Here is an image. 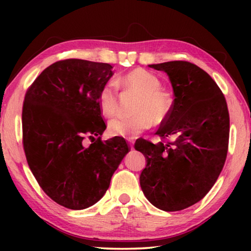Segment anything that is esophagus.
<instances>
[{"label": "esophagus", "instance_id": "34e87169", "mask_svg": "<svg viewBox=\"0 0 251 251\" xmlns=\"http://www.w3.org/2000/svg\"><path fill=\"white\" fill-rule=\"evenodd\" d=\"M127 142L129 143L130 147L133 148V146H134V143H135V138H134V137H129V138H127Z\"/></svg>", "mask_w": 251, "mask_h": 251}]
</instances>
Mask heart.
<instances>
[{"label": "heart", "mask_w": 251, "mask_h": 251, "mask_svg": "<svg viewBox=\"0 0 251 251\" xmlns=\"http://www.w3.org/2000/svg\"><path fill=\"white\" fill-rule=\"evenodd\" d=\"M125 88L137 93L131 116H116L107 126L110 136L134 137L154 125L163 122L171 110V100L160 90V80L155 74L144 69H135L123 75L120 80ZM97 105L106 117L115 115L118 109L116 85L108 82L100 88L97 95Z\"/></svg>", "instance_id": "heart-1"}]
</instances>
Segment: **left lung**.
<instances>
[{
	"label": "left lung",
	"instance_id": "8db88e82",
	"mask_svg": "<svg viewBox=\"0 0 251 251\" xmlns=\"http://www.w3.org/2000/svg\"><path fill=\"white\" fill-rule=\"evenodd\" d=\"M150 67L167 73L175 100L156 131L161 142L138 138L135 143L147 160L139 182L155 207L178 211L201 201L223 171L228 107L215 80L193 63L173 61Z\"/></svg>",
	"mask_w": 251,
	"mask_h": 251
}]
</instances>
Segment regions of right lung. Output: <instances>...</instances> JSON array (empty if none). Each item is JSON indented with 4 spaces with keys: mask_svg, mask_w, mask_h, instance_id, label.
<instances>
[{
    "mask_svg": "<svg viewBox=\"0 0 251 251\" xmlns=\"http://www.w3.org/2000/svg\"><path fill=\"white\" fill-rule=\"evenodd\" d=\"M113 66L85 59L55 62L28 87L22 110L23 147L41 188L58 205L80 210L108 189L130 147L120 136L101 141L106 128L97 95ZM90 138V147L82 141Z\"/></svg>",
    "mask_w": 251,
    "mask_h": 251,
    "instance_id": "right-lung-1",
    "label": "right lung"
}]
</instances>
